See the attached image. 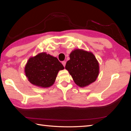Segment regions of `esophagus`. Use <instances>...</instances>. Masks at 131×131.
Masks as SVG:
<instances>
[{"instance_id":"obj_1","label":"esophagus","mask_w":131,"mask_h":131,"mask_svg":"<svg viewBox=\"0 0 131 131\" xmlns=\"http://www.w3.org/2000/svg\"><path fill=\"white\" fill-rule=\"evenodd\" d=\"M62 65H63L64 67H65V65H66V61H62Z\"/></svg>"}]
</instances>
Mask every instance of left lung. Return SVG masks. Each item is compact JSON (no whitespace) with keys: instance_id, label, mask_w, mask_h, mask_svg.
<instances>
[{"instance_id":"8db88e82","label":"left lung","mask_w":131,"mask_h":131,"mask_svg":"<svg viewBox=\"0 0 131 131\" xmlns=\"http://www.w3.org/2000/svg\"><path fill=\"white\" fill-rule=\"evenodd\" d=\"M74 83L81 87L94 82L99 74V63L92 52L75 50L65 66Z\"/></svg>"}]
</instances>
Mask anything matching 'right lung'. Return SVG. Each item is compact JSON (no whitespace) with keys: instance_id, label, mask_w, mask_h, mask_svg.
<instances>
[{"instance_id":"obj_1","label":"right lung","mask_w":131,"mask_h":131,"mask_svg":"<svg viewBox=\"0 0 131 131\" xmlns=\"http://www.w3.org/2000/svg\"><path fill=\"white\" fill-rule=\"evenodd\" d=\"M63 69L62 64L56 57L42 52L29 59L25 72L32 84L46 88L54 84L59 70Z\"/></svg>"}]
</instances>
